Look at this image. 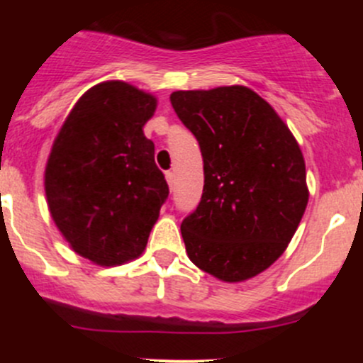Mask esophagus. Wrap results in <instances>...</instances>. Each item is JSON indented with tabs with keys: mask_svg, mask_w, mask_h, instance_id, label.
<instances>
[{
	"mask_svg": "<svg viewBox=\"0 0 363 363\" xmlns=\"http://www.w3.org/2000/svg\"><path fill=\"white\" fill-rule=\"evenodd\" d=\"M164 177H167L168 186H170V188H174V182H175V174H174V172H167V174H164Z\"/></svg>",
	"mask_w": 363,
	"mask_h": 363,
	"instance_id": "obj_1",
	"label": "esophagus"
}]
</instances>
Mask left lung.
Returning <instances> with one entry per match:
<instances>
[{"mask_svg":"<svg viewBox=\"0 0 363 363\" xmlns=\"http://www.w3.org/2000/svg\"><path fill=\"white\" fill-rule=\"evenodd\" d=\"M199 140L203 193L181 225L189 259L226 283L269 269L290 244L309 191L302 151L276 111L244 86L175 91Z\"/></svg>","mask_w":363,"mask_h":363,"instance_id":"8db88e82","label":"left lung"}]
</instances>
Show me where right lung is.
Wrapping results in <instances>:
<instances>
[{
	"instance_id": "add662e5",
	"label": "right lung",
	"mask_w": 363,
	"mask_h": 363,
	"mask_svg": "<svg viewBox=\"0 0 363 363\" xmlns=\"http://www.w3.org/2000/svg\"><path fill=\"white\" fill-rule=\"evenodd\" d=\"M156 98L126 82L98 84L75 104L54 140L45 193L73 251L117 265L144 251L168 199L144 124Z\"/></svg>"
}]
</instances>
